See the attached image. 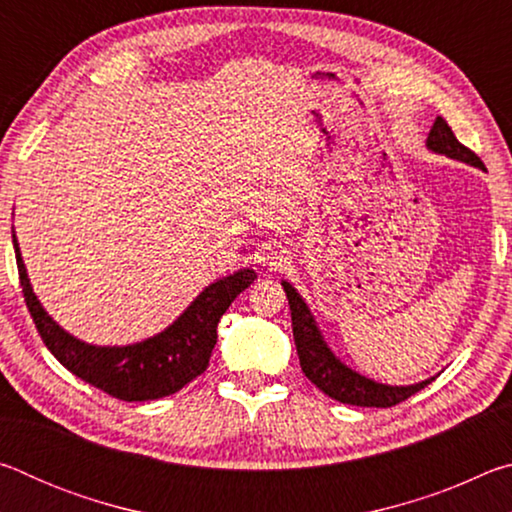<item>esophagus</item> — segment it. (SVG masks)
I'll use <instances>...</instances> for the list:
<instances>
[{"label": "esophagus", "instance_id": "34e87169", "mask_svg": "<svg viewBox=\"0 0 512 512\" xmlns=\"http://www.w3.org/2000/svg\"><path fill=\"white\" fill-rule=\"evenodd\" d=\"M289 253L282 246H266L262 253L257 255V264L264 266L266 271H282L289 264Z\"/></svg>", "mask_w": 512, "mask_h": 512}]
</instances>
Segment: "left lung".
I'll return each instance as SVG.
<instances>
[{
	"label": "left lung",
	"instance_id": "8db88e82",
	"mask_svg": "<svg viewBox=\"0 0 512 512\" xmlns=\"http://www.w3.org/2000/svg\"><path fill=\"white\" fill-rule=\"evenodd\" d=\"M427 146L431 151L447 155V158L461 160L472 164V167L483 169L479 155L456 140L454 131L449 128L443 117H436V121H433L431 133L427 137ZM282 287L287 291L289 298L293 341H296L300 368L305 372V377L309 381H314L327 397L352 406H377V409H388V406L409 400L411 395L431 384V379H424L420 384L413 386H386L350 370L345 363L334 357L332 350L327 348V343L323 341V336H320L316 327V320L311 316L305 300L300 298V293L293 289L289 282H282Z\"/></svg>",
	"mask_w": 512,
	"mask_h": 512
}]
</instances>
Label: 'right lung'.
<instances>
[{
  "mask_svg": "<svg viewBox=\"0 0 512 512\" xmlns=\"http://www.w3.org/2000/svg\"><path fill=\"white\" fill-rule=\"evenodd\" d=\"M13 246L24 302L38 327L42 343L69 372L124 402L160 400V397L178 393L189 381L203 375L210 366L216 345V325L221 316L232 305V300L257 280L253 268H244L235 275L216 280L185 309L176 323L153 339L124 345V348H99V345L74 339L56 325V320H51L31 289L15 235Z\"/></svg>",
  "mask_w": 512,
  "mask_h": 512,
  "instance_id": "obj_1",
  "label": "right lung"
}]
</instances>
